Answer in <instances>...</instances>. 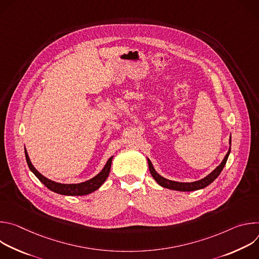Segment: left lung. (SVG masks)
<instances>
[{
    "label": "left lung",
    "instance_id": "obj_1",
    "mask_svg": "<svg viewBox=\"0 0 259 259\" xmlns=\"http://www.w3.org/2000/svg\"><path fill=\"white\" fill-rule=\"evenodd\" d=\"M231 144H232V137H230L229 152L227 153L223 162H221L211 173H209L207 176H205L204 178H202L200 180L193 181V182H179V181H174V180L167 179V178L161 176L156 171V169L154 168L151 160L147 159L150 172H151L153 178L158 182V184H160L161 187H163L165 189H169V190H173V191H179V192H193V191L202 190V189L208 187L210 183H212L218 177V175L221 173V171H223V169L226 166V163L228 161V158L230 156V153H231Z\"/></svg>",
    "mask_w": 259,
    "mask_h": 259
}]
</instances>
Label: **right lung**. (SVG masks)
I'll list each match as a JSON object with an SVG mask.
<instances>
[{
  "label": "right lung",
  "mask_w": 259,
  "mask_h": 259,
  "mask_svg": "<svg viewBox=\"0 0 259 259\" xmlns=\"http://www.w3.org/2000/svg\"><path fill=\"white\" fill-rule=\"evenodd\" d=\"M24 154H25V159H26L28 168L36 176V178H38L50 191H52L56 194H59V195H64V196H85V195H89V194L95 192L96 190H98L109 175L110 166H112V161L114 158V156L110 157L107 160L104 167L102 168V170L97 175H95L93 178H91L87 181H84L81 183H60V182H56V181H53V180L45 177L33 167V165L31 164V162L29 160V157H28V154H27V151L25 147H24Z\"/></svg>",
  "instance_id": "obj_1"
}]
</instances>
